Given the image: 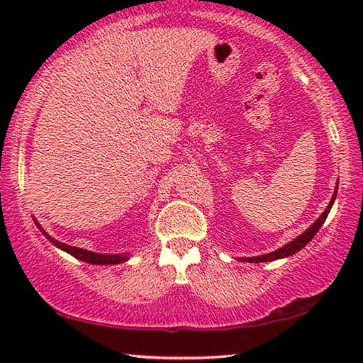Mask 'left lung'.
Here are the masks:
<instances>
[{"instance_id": "left-lung-1", "label": "left lung", "mask_w": 363, "mask_h": 363, "mask_svg": "<svg viewBox=\"0 0 363 363\" xmlns=\"http://www.w3.org/2000/svg\"><path fill=\"white\" fill-rule=\"evenodd\" d=\"M335 196H337V188H335V191H334V195H332V200H330V203L329 205H327V208H325V211L322 213V215L317 218V220L312 223V225L307 228V230L302 233V235H299L296 238V240H292L291 242H287V245H284L282 247H279V250H276V251H272V252H269V255H262V256H255V257H240V261H245V262H267V261H276V259H282V257H287V256H292V255H296L297 251H301L302 247H304L307 242H309L312 238L315 236V233L320 230V226L324 225V221H325V218H327V215H329V211H330V208H332V205H334V201H335Z\"/></svg>"}]
</instances>
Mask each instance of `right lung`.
Wrapping results in <instances>:
<instances>
[{
  "instance_id": "add662e5",
  "label": "right lung",
  "mask_w": 363,
  "mask_h": 363,
  "mask_svg": "<svg viewBox=\"0 0 363 363\" xmlns=\"http://www.w3.org/2000/svg\"><path fill=\"white\" fill-rule=\"evenodd\" d=\"M36 223V226L41 230V233L44 236L48 238L49 241L52 242L54 246L59 247V250L69 252V255L77 257V259H81L84 262H89V264H121V262H125L128 261V255H101V252H94V251H87V250H82V247H76V246H69V245H64V242L54 240L52 236H49L46 231L43 230V226L39 225V223L34 220Z\"/></svg>"
}]
</instances>
